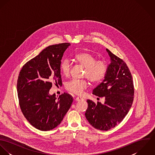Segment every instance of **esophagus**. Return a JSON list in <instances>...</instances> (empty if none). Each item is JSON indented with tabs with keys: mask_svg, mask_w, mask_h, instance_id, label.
Listing matches in <instances>:
<instances>
[{
	"mask_svg": "<svg viewBox=\"0 0 155 155\" xmlns=\"http://www.w3.org/2000/svg\"><path fill=\"white\" fill-rule=\"evenodd\" d=\"M82 100H83V98H82L81 97H77L75 98V100L76 101H81Z\"/></svg>",
	"mask_w": 155,
	"mask_h": 155,
	"instance_id": "34e87169",
	"label": "esophagus"
}]
</instances>
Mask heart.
Segmentation results:
<instances>
[{
    "label": "heart",
    "instance_id": "obj_1",
    "mask_svg": "<svg viewBox=\"0 0 155 155\" xmlns=\"http://www.w3.org/2000/svg\"><path fill=\"white\" fill-rule=\"evenodd\" d=\"M75 60L81 65L85 67L84 76L87 77L91 82H98L103 80L107 71V64L103 60H96V57L87 52H82L77 54ZM60 69L63 74L68 76L70 73L71 64L69 60H64L61 61ZM88 87V83L85 80L73 79L68 82L66 89L70 92L76 95H81Z\"/></svg>",
    "mask_w": 155,
    "mask_h": 155
}]
</instances>
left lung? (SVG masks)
Masks as SVG:
<instances>
[{
	"label": "left lung",
	"mask_w": 155,
	"mask_h": 155,
	"mask_svg": "<svg viewBox=\"0 0 155 155\" xmlns=\"http://www.w3.org/2000/svg\"><path fill=\"white\" fill-rule=\"evenodd\" d=\"M110 63L103 81L92 94L105 98L104 103L95 104L88 100L85 116L95 128L107 131L120 123L133 104L134 94L133 78L127 64L106 49Z\"/></svg>",
	"instance_id": "1"
}]
</instances>
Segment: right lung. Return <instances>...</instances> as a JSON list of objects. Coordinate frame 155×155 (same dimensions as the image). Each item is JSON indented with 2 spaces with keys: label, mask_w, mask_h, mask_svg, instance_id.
<instances>
[{
  "label": "right lung",
  "mask_w": 155,
  "mask_h": 155,
  "mask_svg": "<svg viewBox=\"0 0 155 155\" xmlns=\"http://www.w3.org/2000/svg\"><path fill=\"white\" fill-rule=\"evenodd\" d=\"M70 45L48 46L27 62L20 72L17 88L20 109L28 122L39 130L49 131L60 125L73 101L67 93L58 98L49 94L53 82L62 84L61 60Z\"/></svg>",
  "instance_id": "obj_1"
}]
</instances>
